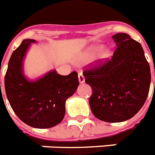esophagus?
I'll list each match as a JSON object with an SVG mask.
<instances>
[{"mask_svg": "<svg viewBox=\"0 0 155 155\" xmlns=\"http://www.w3.org/2000/svg\"><path fill=\"white\" fill-rule=\"evenodd\" d=\"M78 80H79V82H80L81 84L85 82V78H84L83 74H81V73H80V74H78Z\"/></svg>", "mask_w": 155, "mask_h": 155, "instance_id": "esophagus-1", "label": "esophagus"}]
</instances>
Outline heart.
<instances>
[{"label": "heart", "instance_id": "1", "mask_svg": "<svg viewBox=\"0 0 155 155\" xmlns=\"http://www.w3.org/2000/svg\"><path fill=\"white\" fill-rule=\"evenodd\" d=\"M102 48H103V45L101 44L90 45H89V46L85 48V49L81 53V55L79 56V58H77L76 60H75V62L80 63L81 62V61H86L88 60V59H90V58H93V57L94 56V55H96V54H97ZM110 57V49H103L98 57V62H97V64H98V65H101V64L105 62L106 60H108Z\"/></svg>", "mask_w": 155, "mask_h": 155}]
</instances>
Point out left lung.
Here are the masks:
<instances>
[{
    "mask_svg": "<svg viewBox=\"0 0 155 155\" xmlns=\"http://www.w3.org/2000/svg\"><path fill=\"white\" fill-rule=\"evenodd\" d=\"M112 38L117 49L111 59L83 75L93 90L89 102L94 115L104 122H121L140 110L149 94L151 75L140 43L127 33Z\"/></svg>",
    "mask_w": 155,
    "mask_h": 155,
    "instance_id": "1",
    "label": "left lung"
}]
</instances>
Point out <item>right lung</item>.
Listing matches in <instances>:
<instances>
[{
    "label": "right lung",
    "mask_w": 155,
    "mask_h": 155,
    "mask_svg": "<svg viewBox=\"0 0 155 155\" xmlns=\"http://www.w3.org/2000/svg\"><path fill=\"white\" fill-rule=\"evenodd\" d=\"M33 43L37 41L25 39L12 54L5 89L11 107L22 122L34 128H50L65 117V101L76 92L78 76L77 72L61 76L53 70L37 78H28L24 61Z\"/></svg>",
    "instance_id": "add662e5"
}]
</instances>
